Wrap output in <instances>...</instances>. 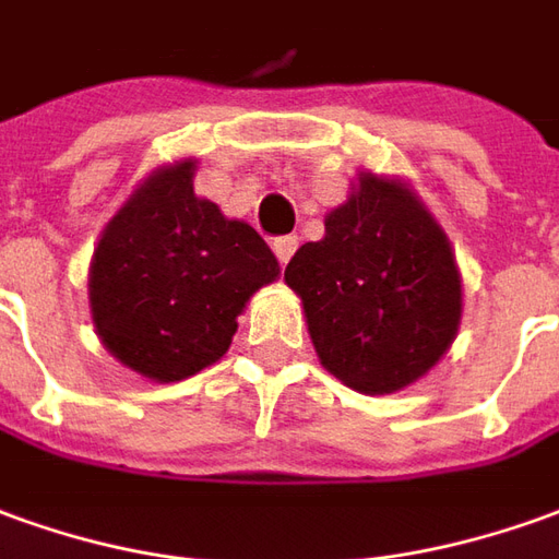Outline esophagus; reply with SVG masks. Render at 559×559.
Masks as SVG:
<instances>
[{"instance_id": "obj_1", "label": "esophagus", "mask_w": 559, "mask_h": 559, "mask_svg": "<svg viewBox=\"0 0 559 559\" xmlns=\"http://www.w3.org/2000/svg\"><path fill=\"white\" fill-rule=\"evenodd\" d=\"M296 248H299V239H296V236H281V239L272 241V251L278 257L281 266H287V260L296 253Z\"/></svg>"}]
</instances>
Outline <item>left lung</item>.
<instances>
[{
  "label": "left lung",
  "mask_w": 559,
  "mask_h": 559,
  "mask_svg": "<svg viewBox=\"0 0 559 559\" xmlns=\"http://www.w3.org/2000/svg\"><path fill=\"white\" fill-rule=\"evenodd\" d=\"M320 362L360 393H393L427 374L460 323V272L439 224L408 187L362 171L284 269Z\"/></svg>",
  "instance_id": "1"
}]
</instances>
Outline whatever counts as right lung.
Wrapping results in <instances>:
<instances>
[{
  "label": "right lung",
  "instance_id": "add662e5",
  "mask_svg": "<svg viewBox=\"0 0 559 559\" xmlns=\"http://www.w3.org/2000/svg\"><path fill=\"white\" fill-rule=\"evenodd\" d=\"M193 159L159 169L105 226L90 308L105 347L132 372L181 381L212 366L278 260L257 229L193 193Z\"/></svg>",
  "mask_w": 559,
  "mask_h": 559
}]
</instances>
